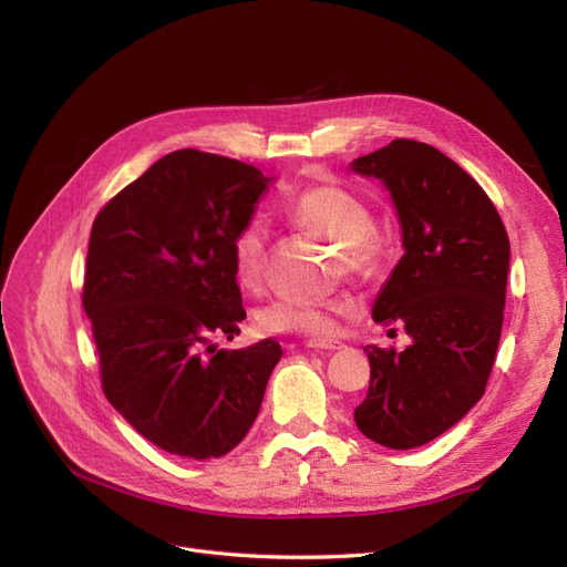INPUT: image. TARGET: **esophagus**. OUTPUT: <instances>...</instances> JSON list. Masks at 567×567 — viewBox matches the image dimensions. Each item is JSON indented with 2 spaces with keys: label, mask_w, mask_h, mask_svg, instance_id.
<instances>
[{
  "label": "esophagus",
  "mask_w": 567,
  "mask_h": 567,
  "mask_svg": "<svg viewBox=\"0 0 567 567\" xmlns=\"http://www.w3.org/2000/svg\"><path fill=\"white\" fill-rule=\"evenodd\" d=\"M307 347L313 351H321V353H332V351L344 349V344L339 342V339H309Z\"/></svg>",
  "instance_id": "1"
}]
</instances>
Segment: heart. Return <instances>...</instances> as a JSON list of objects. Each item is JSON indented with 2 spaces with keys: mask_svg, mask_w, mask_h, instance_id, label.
Instances as JSON below:
<instances>
[{
  "mask_svg": "<svg viewBox=\"0 0 567 567\" xmlns=\"http://www.w3.org/2000/svg\"><path fill=\"white\" fill-rule=\"evenodd\" d=\"M284 216L296 228L339 244V267L351 275H368L381 260V239L372 233L374 218L358 195L342 186H311L284 202ZM267 228L260 220L246 223L233 239V265L244 288H258L265 279ZM349 309L347 300L302 302L275 300L258 311V328L269 334L326 337L334 316Z\"/></svg>",
  "mask_w": 567,
  "mask_h": 567,
  "instance_id": "obj_1",
  "label": "heart"
}]
</instances>
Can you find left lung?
Wrapping results in <instances>:
<instances>
[{"label":"left lung","instance_id":"left-lung-1","mask_svg":"<svg viewBox=\"0 0 567 567\" xmlns=\"http://www.w3.org/2000/svg\"><path fill=\"white\" fill-rule=\"evenodd\" d=\"M351 169L381 181L402 230L404 256L372 319L412 337L400 353L365 347L370 389L353 419L381 446L416 449L484 395L501 344L509 239L482 186L435 146L393 140Z\"/></svg>","mask_w":567,"mask_h":567}]
</instances>
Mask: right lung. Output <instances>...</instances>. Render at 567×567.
<instances>
[{
  "label": "right lung",
  "instance_id": "add662e5",
  "mask_svg": "<svg viewBox=\"0 0 567 567\" xmlns=\"http://www.w3.org/2000/svg\"><path fill=\"white\" fill-rule=\"evenodd\" d=\"M269 176L195 148L153 163L97 214L83 309L93 323L106 400L167 454L207 461L251 430L275 339L218 349L246 319L233 239L251 223Z\"/></svg>",
  "mask_w": 567,
  "mask_h": 567
}]
</instances>
